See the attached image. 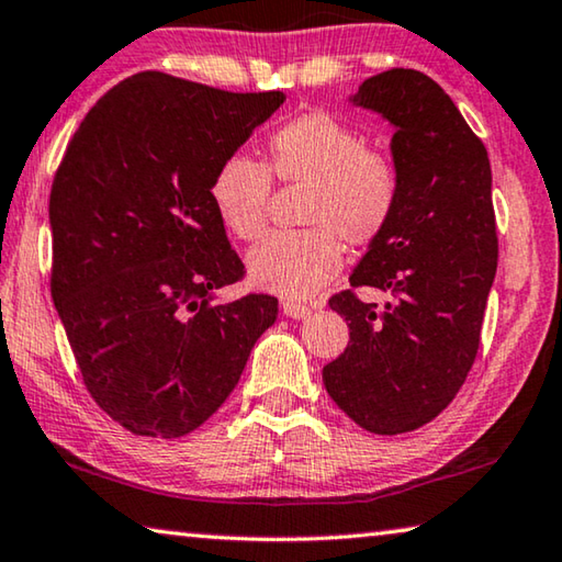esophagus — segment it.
Here are the masks:
<instances>
[{"label": "esophagus", "instance_id": "esophagus-1", "mask_svg": "<svg viewBox=\"0 0 562 562\" xmlns=\"http://www.w3.org/2000/svg\"><path fill=\"white\" fill-rule=\"evenodd\" d=\"M282 313L292 317V319H305L310 315V307L307 305H300V302H292V300H284L282 302Z\"/></svg>", "mask_w": 562, "mask_h": 562}]
</instances>
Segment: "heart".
<instances>
[{"instance_id": "obj_1", "label": "heart", "mask_w": 562, "mask_h": 562, "mask_svg": "<svg viewBox=\"0 0 562 562\" xmlns=\"http://www.w3.org/2000/svg\"><path fill=\"white\" fill-rule=\"evenodd\" d=\"M265 165L245 155L222 159L210 194L220 220L237 237L262 233L270 175L284 184H307L300 233H274L247 255L257 288L288 300H307L340 272L345 237L370 245L382 235L397 204L393 159L364 147L362 132L327 112H307L267 139Z\"/></svg>"}]
</instances>
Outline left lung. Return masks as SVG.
I'll list each match as a JSON object with an SVG mask.
<instances>
[{
    "label": "left lung",
    "mask_w": 562,
    "mask_h": 562,
    "mask_svg": "<svg viewBox=\"0 0 562 562\" xmlns=\"http://www.w3.org/2000/svg\"><path fill=\"white\" fill-rule=\"evenodd\" d=\"M347 102L395 132V212L350 274L352 288L393 300L382 310L352 292L329 300L350 342L325 364L323 382L364 430L400 435L438 417L475 362L497 270L493 175L483 142L423 72L387 69Z\"/></svg>",
    "instance_id": "8db88e82"
}]
</instances>
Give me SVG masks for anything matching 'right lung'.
I'll list each match as a JSON object with an SVG mask.
<instances>
[{
	"mask_svg": "<svg viewBox=\"0 0 562 562\" xmlns=\"http://www.w3.org/2000/svg\"><path fill=\"white\" fill-rule=\"evenodd\" d=\"M284 102L162 72L112 87L49 194L52 300L94 403L147 438H182L225 403L278 297L215 302L245 265L210 184Z\"/></svg>",
	"mask_w": 562,
	"mask_h": 562,
	"instance_id": "obj_1",
	"label": "right lung"
}]
</instances>
